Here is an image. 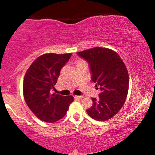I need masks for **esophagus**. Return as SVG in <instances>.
Instances as JSON below:
<instances>
[{"label": "esophagus", "instance_id": "1", "mask_svg": "<svg viewBox=\"0 0 155 155\" xmlns=\"http://www.w3.org/2000/svg\"><path fill=\"white\" fill-rule=\"evenodd\" d=\"M75 97H76V98H77V99H82L83 96L82 95H76Z\"/></svg>", "mask_w": 155, "mask_h": 155}]
</instances>
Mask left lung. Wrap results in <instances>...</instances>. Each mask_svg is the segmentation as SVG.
<instances>
[{
  "instance_id": "left-lung-1",
  "label": "left lung",
  "mask_w": 155,
  "mask_h": 155,
  "mask_svg": "<svg viewBox=\"0 0 155 155\" xmlns=\"http://www.w3.org/2000/svg\"><path fill=\"white\" fill-rule=\"evenodd\" d=\"M77 54L88 63L92 81L101 90L99 99L92 97L93 104L87 113L95 120H109L125 102L129 87L127 68L116 51L107 48L94 47Z\"/></svg>"
}]
</instances>
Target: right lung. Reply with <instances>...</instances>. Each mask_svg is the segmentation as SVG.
I'll list each match as a JSON object with an SVG mask.
<instances>
[{"label":"right lung","instance_id":"add662e5","mask_svg":"<svg viewBox=\"0 0 155 155\" xmlns=\"http://www.w3.org/2000/svg\"><path fill=\"white\" fill-rule=\"evenodd\" d=\"M71 57V53H49L36 58L25 73L23 95L27 105L39 120L54 122L65 116L74 97L51 94L60 70Z\"/></svg>","mask_w":155,"mask_h":155}]
</instances>
